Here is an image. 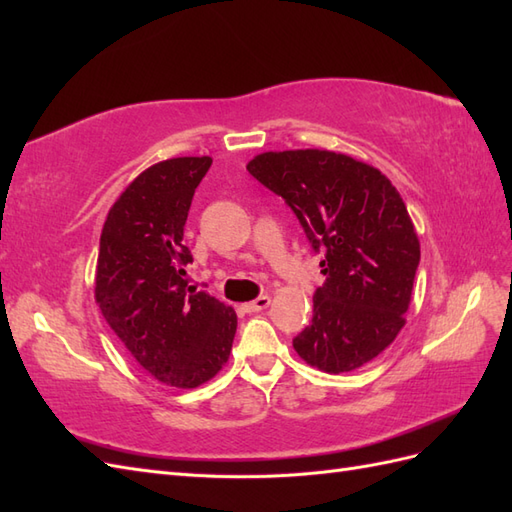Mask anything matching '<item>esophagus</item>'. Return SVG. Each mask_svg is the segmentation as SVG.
<instances>
[{"mask_svg":"<svg viewBox=\"0 0 512 512\" xmlns=\"http://www.w3.org/2000/svg\"><path fill=\"white\" fill-rule=\"evenodd\" d=\"M271 305V297H267V294H262V297H258L256 301H250V303H245L243 307H245V312H262V309H267Z\"/></svg>","mask_w":512,"mask_h":512,"instance_id":"1","label":"esophagus"}]
</instances>
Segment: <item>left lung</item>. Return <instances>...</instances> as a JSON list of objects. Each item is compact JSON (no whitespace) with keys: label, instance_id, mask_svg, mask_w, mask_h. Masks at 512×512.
<instances>
[{"label":"left lung","instance_id":"left-lung-1","mask_svg":"<svg viewBox=\"0 0 512 512\" xmlns=\"http://www.w3.org/2000/svg\"><path fill=\"white\" fill-rule=\"evenodd\" d=\"M247 170L286 198L314 250L324 286L314 318L292 339L301 359L327 374L374 361L404 329L421 243L389 177L329 149L258 153Z\"/></svg>","mask_w":512,"mask_h":512}]
</instances>
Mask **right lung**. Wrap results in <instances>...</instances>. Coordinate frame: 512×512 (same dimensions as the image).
Listing matches in <instances>:
<instances>
[{
	"instance_id": "right-lung-1",
	"label": "right lung",
	"mask_w": 512,
	"mask_h": 512,
	"mask_svg": "<svg viewBox=\"0 0 512 512\" xmlns=\"http://www.w3.org/2000/svg\"><path fill=\"white\" fill-rule=\"evenodd\" d=\"M209 156L170 158L119 194L100 237L94 297L108 327L158 382L196 389L228 363L237 314L188 286L183 245L194 190Z\"/></svg>"
}]
</instances>
